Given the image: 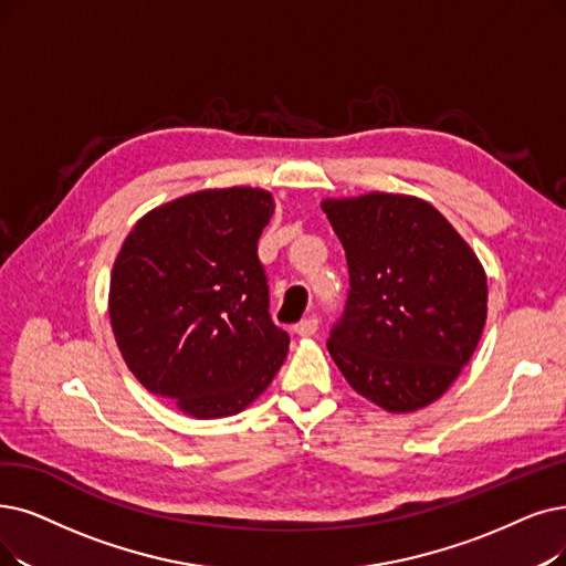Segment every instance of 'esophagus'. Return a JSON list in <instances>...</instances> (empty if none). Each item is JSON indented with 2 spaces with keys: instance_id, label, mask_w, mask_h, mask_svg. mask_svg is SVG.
<instances>
[{
  "instance_id": "34e87169",
  "label": "esophagus",
  "mask_w": 566,
  "mask_h": 566,
  "mask_svg": "<svg viewBox=\"0 0 566 566\" xmlns=\"http://www.w3.org/2000/svg\"><path fill=\"white\" fill-rule=\"evenodd\" d=\"M295 332L300 336H313L315 332H318V318L315 315H308V318H302L297 325H295Z\"/></svg>"
}]
</instances>
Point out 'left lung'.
Wrapping results in <instances>:
<instances>
[{
  "label": "left lung",
  "instance_id": "obj_1",
  "mask_svg": "<svg viewBox=\"0 0 566 566\" xmlns=\"http://www.w3.org/2000/svg\"><path fill=\"white\" fill-rule=\"evenodd\" d=\"M350 290L327 350L350 388L390 413L437 401L476 350L483 264L429 201L369 192L325 199Z\"/></svg>",
  "mask_w": 566,
  "mask_h": 566
}]
</instances>
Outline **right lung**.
<instances>
[{"label": "right lung", "mask_w": 566, "mask_h": 566, "mask_svg": "<svg viewBox=\"0 0 566 566\" xmlns=\"http://www.w3.org/2000/svg\"><path fill=\"white\" fill-rule=\"evenodd\" d=\"M271 213L260 188L199 190L148 211L113 262L108 315L125 365L192 418L243 411L287 355L258 258Z\"/></svg>", "instance_id": "obj_1"}]
</instances>
